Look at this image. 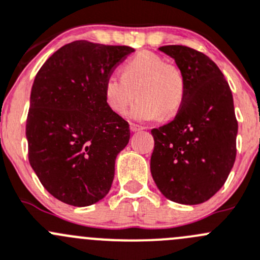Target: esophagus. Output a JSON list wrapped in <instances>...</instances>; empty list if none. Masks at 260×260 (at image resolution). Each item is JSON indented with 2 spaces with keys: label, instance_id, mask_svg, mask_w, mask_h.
I'll use <instances>...</instances> for the list:
<instances>
[{
  "label": "esophagus",
  "instance_id": "obj_1",
  "mask_svg": "<svg viewBox=\"0 0 260 260\" xmlns=\"http://www.w3.org/2000/svg\"><path fill=\"white\" fill-rule=\"evenodd\" d=\"M129 128H131V131H132V132H138V131H142L143 129V128L141 127V125L135 124V123H131Z\"/></svg>",
  "mask_w": 260,
  "mask_h": 260
}]
</instances>
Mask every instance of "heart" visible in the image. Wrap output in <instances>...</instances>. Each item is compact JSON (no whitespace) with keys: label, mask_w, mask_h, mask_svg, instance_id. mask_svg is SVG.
<instances>
[{"label":"heart","mask_w":260,"mask_h":260,"mask_svg":"<svg viewBox=\"0 0 260 260\" xmlns=\"http://www.w3.org/2000/svg\"><path fill=\"white\" fill-rule=\"evenodd\" d=\"M131 117L141 122L157 120L164 112L175 114L181 107L185 94L183 75L169 66L165 58L153 52H141L122 66V75L110 74L104 81V99L108 108L123 115L129 105Z\"/></svg>","instance_id":"1"}]
</instances>
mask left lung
<instances>
[{
	"label": "left lung",
	"instance_id": "left-lung-1",
	"mask_svg": "<svg viewBox=\"0 0 260 260\" xmlns=\"http://www.w3.org/2000/svg\"><path fill=\"white\" fill-rule=\"evenodd\" d=\"M158 50L175 60L185 94L178 114L151 131V174L164 197L200 205L225 184L236 157L238 120L230 86L211 58L184 45Z\"/></svg>",
	"mask_w": 260,
	"mask_h": 260
}]
</instances>
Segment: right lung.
Returning <instances> with one entry per match:
<instances>
[{
  "instance_id": "right-lung-1",
  "label": "right lung",
  "mask_w": 260,
  "mask_h": 260,
  "mask_svg": "<svg viewBox=\"0 0 260 260\" xmlns=\"http://www.w3.org/2000/svg\"><path fill=\"white\" fill-rule=\"evenodd\" d=\"M135 49L77 40L53 53L34 79L26 120L29 162L60 202L86 207L109 193L129 124L108 108L104 81Z\"/></svg>"
}]
</instances>
